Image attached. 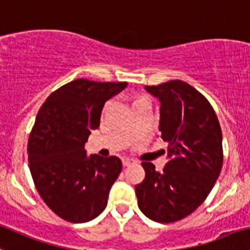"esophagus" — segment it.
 <instances>
[{
    "mask_svg": "<svg viewBox=\"0 0 250 250\" xmlns=\"http://www.w3.org/2000/svg\"><path fill=\"white\" fill-rule=\"evenodd\" d=\"M122 164H123V166H125V167L130 166L132 164H134V160L129 159V157H125V159H122Z\"/></svg>",
    "mask_w": 250,
    "mask_h": 250,
    "instance_id": "34e87169",
    "label": "esophagus"
}]
</instances>
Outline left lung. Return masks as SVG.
I'll return each instance as SVG.
<instances>
[{"mask_svg": "<svg viewBox=\"0 0 250 250\" xmlns=\"http://www.w3.org/2000/svg\"><path fill=\"white\" fill-rule=\"evenodd\" d=\"M144 89L160 103L167 164L159 172L142 162L145 179L135 194L145 216L168 224L192 214L211 192L222 167V132L209 101L189 84L169 81Z\"/></svg>", "mask_w": 250, "mask_h": 250, "instance_id": "1", "label": "left lung"}]
</instances>
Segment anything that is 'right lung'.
<instances>
[{
  "mask_svg": "<svg viewBox=\"0 0 250 250\" xmlns=\"http://www.w3.org/2000/svg\"><path fill=\"white\" fill-rule=\"evenodd\" d=\"M127 85L77 79L53 91L36 116L28 143L31 177L46 205L66 221L88 222L107 205L122 161L88 155L84 146L106 101Z\"/></svg>",
  "mask_w": 250,
  "mask_h": 250,
  "instance_id": "1",
  "label": "right lung"
}]
</instances>
